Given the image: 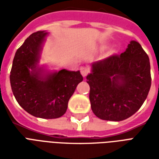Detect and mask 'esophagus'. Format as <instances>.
Here are the masks:
<instances>
[{"label": "esophagus", "mask_w": 159, "mask_h": 159, "mask_svg": "<svg viewBox=\"0 0 159 159\" xmlns=\"http://www.w3.org/2000/svg\"><path fill=\"white\" fill-rule=\"evenodd\" d=\"M80 70H81V74L83 75V76H86L89 72V69L88 67H81Z\"/></svg>", "instance_id": "esophagus-1"}]
</instances>
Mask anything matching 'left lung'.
I'll use <instances>...</instances> for the list:
<instances>
[{"label": "left lung", "mask_w": 159, "mask_h": 159, "mask_svg": "<svg viewBox=\"0 0 159 159\" xmlns=\"http://www.w3.org/2000/svg\"><path fill=\"white\" fill-rule=\"evenodd\" d=\"M150 61L139 42L126 51L92 64L87 76L94 115L107 121H123L139 110L151 88Z\"/></svg>", "instance_id": "8db88e82"}]
</instances>
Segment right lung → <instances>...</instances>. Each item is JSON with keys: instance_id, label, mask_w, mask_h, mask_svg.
Returning a JSON list of instances; mask_svg holds the SVG:
<instances>
[{"instance_id": "1", "label": "right lung", "mask_w": 159, "mask_h": 159, "mask_svg": "<svg viewBox=\"0 0 159 159\" xmlns=\"http://www.w3.org/2000/svg\"><path fill=\"white\" fill-rule=\"evenodd\" d=\"M47 35L44 30L33 33L17 50L10 83L13 95L24 110L34 117L52 119L66 113L70 98L83 77L79 70L49 72L37 66Z\"/></svg>"}]
</instances>
